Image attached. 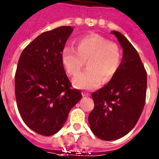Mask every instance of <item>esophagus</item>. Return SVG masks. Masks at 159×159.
<instances>
[{"instance_id":"34e87169","label":"esophagus","mask_w":159,"mask_h":159,"mask_svg":"<svg viewBox=\"0 0 159 159\" xmlns=\"http://www.w3.org/2000/svg\"><path fill=\"white\" fill-rule=\"evenodd\" d=\"M82 95H83V96H84V97H88V96H90V94L88 93V92H83Z\"/></svg>"}]
</instances>
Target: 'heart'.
<instances>
[{
    "mask_svg": "<svg viewBox=\"0 0 159 159\" xmlns=\"http://www.w3.org/2000/svg\"><path fill=\"white\" fill-rule=\"evenodd\" d=\"M76 50L65 47L61 53V62L71 76L78 74L87 61L88 69L73 80L79 89H92L101 83H107L115 76L121 65L122 53L119 46L104 36L92 33L79 38Z\"/></svg>",
    "mask_w": 159,
    "mask_h": 159,
    "instance_id": "b5f03b06",
    "label": "heart"
}]
</instances>
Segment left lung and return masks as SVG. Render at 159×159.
I'll list each match as a JSON object with an SVG mask.
<instances>
[{
  "label": "left lung",
  "mask_w": 159,
  "mask_h": 159,
  "mask_svg": "<svg viewBox=\"0 0 159 159\" xmlns=\"http://www.w3.org/2000/svg\"><path fill=\"white\" fill-rule=\"evenodd\" d=\"M111 33L123 48L121 65L106 86L92 95L95 107L88 116L92 133L106 141L127 134L143 112L147 95V71L139 55L118 31Z\"/></svg>",
  "instance_id": "8db88e82"
}]
</instances>
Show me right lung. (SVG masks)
I'll list each match as a JSON object with an SVG mask.
<instances>
[{
  "label": "right lung",
  "instance_id": "1",
  "mask_svg": "<svg viewBox=\"0 0 159 159\" xmlns=\"http://www.w3.org/2000/svg\"><path fill=\"white\" fill-rule=\"evenodd\" d=\"M73 32L61 26L44 32L22 52L15 74L18 111L28 127L50 136L62 128L80 91L71 89L61 62V53Z\"/></svg>",
  "mask_w": 159,
  "mask_h": 159
}]
</instances>
